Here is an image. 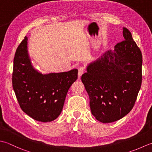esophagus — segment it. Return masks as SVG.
I'll return each instance as SVG.
<instances>
[{"instance_id": "obj_1", "label": "esophagus", "mask_w": 152, "mask_h": 152, "mask_svg": "<svg viewBox=\"0 0 152 152\" xmlns=\"http://www.w3.org/2000/svg\"><path fill=\"white\" fill-rule=\"evenodd\" d=\"M85 72V68L84 67H80L79 68V73H78V75L79 77L81 76L84 72Z\"/></svg>"}]
</instances>
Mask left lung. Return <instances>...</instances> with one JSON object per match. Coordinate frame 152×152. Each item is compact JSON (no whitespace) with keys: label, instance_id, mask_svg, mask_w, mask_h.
<instances>
[{"label":"left lung","instance_id":"obj_1","mask_svg":"<svg viewBox=\"0 0 152 152\" xmlns=\"http://www.w3.org/2000/svg\"><path fill=\"white\" fill-rule=\"evenodd\" d=\"M122 42L86 67L81 80L89 96L92 114L99 121L112 123L134 106L142 84V56L131 32L123 27Z\"/></svg>","mask_w":152,"mask_h":152}]
</instances>
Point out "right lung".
Here are the masks:
<instances>
[{
	"instance_id": "1",
	"label": "right lung",
	"mask_w": 152,
	"mask_h": 152,
	"mask_svg": "<svg viewBox=\"0 0 152 152\" xmlns=\"http://www.w3.org/2000/svg\"><path fill=\"white\" fill-rule=\"evenodd\" d=\"M27 36L14 58L12 86L20 106L31 118L50 122L60 115L68 90L77 79L78 70L42 74L32 65Z\"/></svg>"
}]
</instances>
